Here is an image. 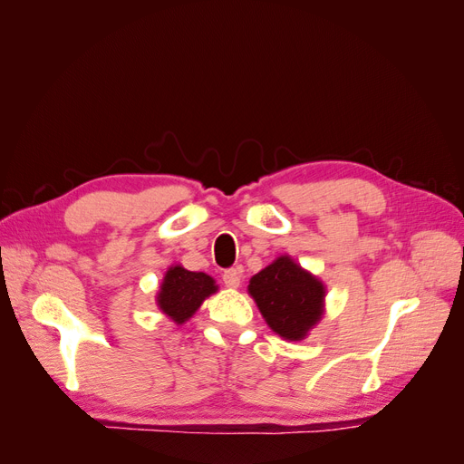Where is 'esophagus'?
<instances>
[{"label": "esophagus", "mask_w": 464, "mask_h": 464, "mask_svg": "<svg viewBox=\"0 0 464 464\" xmlns=\"http://www.w3.org/2000/svg\"><path fill=\"white\" fill-rule=\"evenodd\" d=\"M222 280L224 285H227L228 288H237L242 283V273L237 269H227L222 273Z\"/></svg>", "instance_id": "34e87169"}]
</instances>
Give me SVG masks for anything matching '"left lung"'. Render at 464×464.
I'll use <instances>...</instances> for the list:
<instances>
[{"instance_id":"left-lung-1","label":"left lung","mask_w":464,"mask_h":464,"mask_svg":"<svg viewBox=\"0 0 464 464\" xmlns=\"http://www.w3.org/2000/svg\"><path fill=\"white\" fill-rule=\"evenodd\" d=\"M247 290L269 327L283 339H304L321 319L325 288L286 256L251 278Z\"/></svg>"}]
</instances>
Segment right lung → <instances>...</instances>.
Segmentation results:
<instances>
[{"label":"right lung","mask_w":464,"mask_h":464,"mask_svg":"<svg viewBox=\"0 0 464 464\" xmlns=\"http://www.w3.org/2000/svg\"><path fill=\"white\" fill-rule=\"evenodd\" d=\"M213 292H217V286L208 275L193 273L176 265L164 276L159 292V307L176 323H184Z\"/></svg>","instance_id":"right-lung-1"}]
</instances>
